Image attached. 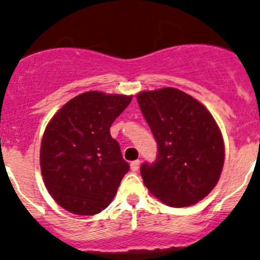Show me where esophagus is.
Here are the masks:
<instances>
[{
  "label": "esophagus",
  "instance_id": "esophagus-1",
  "mask_svg": "<svg viewBox=\"0 0 260 260\" xmlns=\"http://www.w3.org/2000/svg\"><path fill=\"white\" fill-rule=\"evenodd\" d=\"M139 167H140V160H135V161H133L130 164L131 171H138Z\"/></svg>",
  "mask_w": 260,
  "mask_h": 260
}]
</instances>
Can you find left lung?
<instances>
[{
  "label": "left lung",
  "mask_w": 260,
  "mask_h": 260,
  "mask_svg": "<svg viewBox=\"0 0 260 260\" xmlns=\"http://www.w3.org/2000/svg\"><path fill=\"white\" fill-rule=\"evenodd\" d=\"M138 104L157 144L155 161L140 167L146 188L174 208L207 197L224 164L223 138L210 112L173 87L143 91Z\"/></svg>",
  "instance_id": "obj_1"
}]
</instances>
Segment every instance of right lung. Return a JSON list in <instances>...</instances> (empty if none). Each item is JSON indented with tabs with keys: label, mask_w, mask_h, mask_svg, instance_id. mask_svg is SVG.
Here are the masks:
<instances>
[{
	"label": "right lung",
	"mask_w": 260,
	"mask_h": 260,
	"mask_svg": "<svg viewBox=\"0 0 260 260\" xmlns=\"http://www.w3.org/2000/svg\"><path fill=\"white\" fill-rule=\"evenodd\" d=\"M131 96L89 91L58 110L45 130L40 164L45 185L58 205L79 215L105 209L129 164L110 126Z\"/></svg>",
	"instance_id": "right-lung-1"
}]
</instances>
